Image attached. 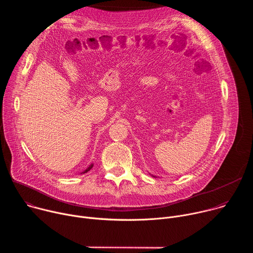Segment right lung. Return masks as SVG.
Masks as SVG:
<instances>
[{
    "mask_svg": "<svg viewBox=\"0 0 253 253\" xmlns=\"http://www.w3.org/2000/svg\"><path fill=\"white\" fill-rule=\"evenodd\" d=\"M92 167H93V164H91V165H89V167H88V168H86V169H85V170H84V171H83V172H82V173H81V174H84V173H87V172H88V171H90V170H91V169H92Z\"/></svg>",
    "mask_w": 253,
    "mask_h": 253,
    "instance_id": "right-lung-1",
    "label": "right lung"
}]
</instances>
